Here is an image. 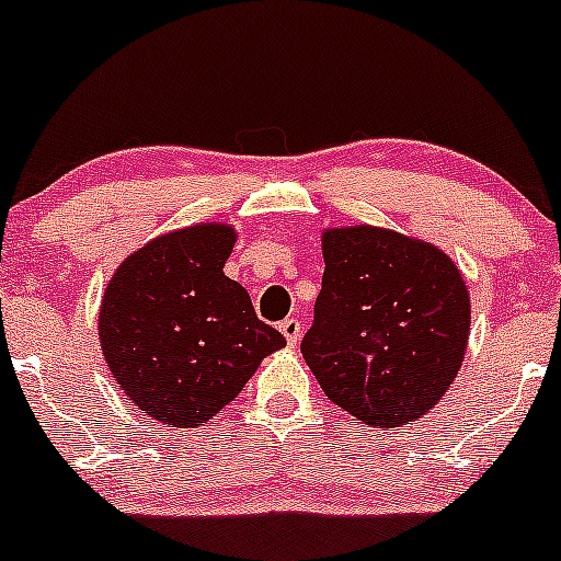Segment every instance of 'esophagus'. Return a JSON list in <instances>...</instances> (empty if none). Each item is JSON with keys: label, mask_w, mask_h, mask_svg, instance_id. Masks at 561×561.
I'll use <instances>...</instances> for the list:
<instances>
[{"label": "esophagus", "mask_w": 561, "mask_h": 561, "mask_svg": "<svg viewBox=\"0 0 561 561\" xmlns=\"http://www.w3.org/2000/svg\"><path fill=\"white\" fill-rule=\"evenodd\" d=\"M280 334L283 337H286V343H288V348H294V345L299 343V334H302V323H299L297 319H286V321H280Z\"/></svg>", "instance_id": "34e87169"}]
</instances>
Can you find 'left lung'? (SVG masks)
Wrapping results in <instances>:
<instances>
[{"instance_id": "8db88e82", "label": "left lung", "mask_w": 561, "mask_h": 561, "mask_svg": "<svg viewBox=\"0 0 561 561\" xmlns=\"http://www.w3.org/2000/svg\"><path fill=\"white\" fill-rule=\"evenodd\" d=\"M323 278L302 356L323 394L378 430L446 397L470 340V294L432 242L356 224L323 229Z\"/></svg>"}]
</instances>
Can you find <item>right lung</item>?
Returning a JSON list of instances; mask_svg holds the SVG:
<instances>
[{"mask_svg":"<svg viewBox=\"0 0 561 561\" xmlns=\"http://www.w3.org/2000/svg\"><path fill=\"white\" fill-rule=\"evenodd\" d=\"M238 232L194 224L118 264L100 305V343L115 383L161 424L205 426L240 394L264 356L286 345L224 275Z\"/></svg>","mask_w":561,"mask_h":561,"instance_id":"obj_1","label":"right lung"}]
</instances>
